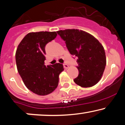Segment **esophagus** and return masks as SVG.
Returning a JSON list of instances; mask_svg holds the SVG:
<instances>
[{"mask_svg":"<svg viewBox=\"0 0 125 125\" xmlns=\"http://www.w3.org/2000/svg\"><path fill=\"white\" fill-rule=\"evenodd\" d=\"M68 64H64V68L65 69H68Z\"/></svg>","mask_w":125,"mask_h":125,"instance_id":"34e87169","label":"esophagus"}]
</instances>
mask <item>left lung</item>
I'll list each match as a JSON object with an SVG mask.
<instances>
[{
  "instance_id": "left-lung-1",
  "label": "left lung",
  "mask_w": 125,
  "mask_h": 125,
  "mask_svg": "<svg viewBox=\"0 0 125 125\" xmlns=\"http://www.w3.org/2000/svg\"><path fill=\"white\" fill-rule=\"evenodd\" d=\"M57 32L65 42L71 54L78 57L79 75L73 80L75 83L82 87L96 84L106 65L105 53L102 44L93 35L83 31L68 29Z\"/></svg>"
}]
</instances>
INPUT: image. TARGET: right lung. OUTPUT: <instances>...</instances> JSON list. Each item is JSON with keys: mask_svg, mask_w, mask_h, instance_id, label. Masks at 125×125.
Segmentation results:
<instances>
[{"mask_svg": "<svg viewBox=\"0 0 125 125\" xmlns=\"http://www.w3.org/2000/svg\"><path fill=\"white\" fill-rule=\"evenodd\" d=\"M55 32H30L18 44L15 61L18 73L29 90L39 95H46L57 87L62 64L44 65L45 46L56 38Z\"/></svg>", "mask_w": 125, "mask_h": 125, "instance_id": "1", "label": "right lung"}]
</instances>
